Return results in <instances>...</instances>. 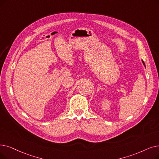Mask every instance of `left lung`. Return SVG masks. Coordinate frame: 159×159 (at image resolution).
<instances>
[{"label": "left lung", "mask_w": 159, "mask_h": 159, "mask_svg": "<svg viewBox=\"0 0 159 159\" xmlns=\"http://www.w3.org/2000/svg\"><path fill=\"white\" fill-rule=\"evenodd\" d=\"M143 65L145 66V64H144V62H143Z\"/></svg>", "instance_id": "left-lung-1"}]
</instances>
